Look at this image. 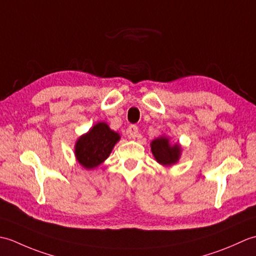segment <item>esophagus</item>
<instances>
[{"label": "esophagus", "instance_id": "1", "mask_svg": "<svg viewBox=\"0 0 256 256\" xmlns=\"http://www.w3.org/2000/svg\"><path fill=\"white\" fill-rule=\"evenodd\" d=\"M128 134L130 138H135L138 135V128L136 125H130L128 128Z\"/></svg>", "mask_w": 256, "mask_h": 256}]
</instances>
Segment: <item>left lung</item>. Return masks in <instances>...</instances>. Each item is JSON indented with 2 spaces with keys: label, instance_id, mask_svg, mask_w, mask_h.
<instances>
[{
  "label": "left lung",
  "instance_id": "8db88e82",
  "mask_svg": "<svg viewBox=\"0 0 256 256\" xmlns=\"http://www.w3.org/2000/svg\"><path fill=\"white\" fill-rule=\"evenodd\" d=\"M150 150L157 162L164 166L176 164L182 154V148L179 144H170L166 136H160L152 140Z\"/></svg>",
  "mask_w": 256,
  "mask_h": 256
}]
</instances>
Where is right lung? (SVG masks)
<instances>
[{"label": "right lung", "instance_id": "1", "mask_svg": "<svg viewBox=\"0 0 256 256\" xmlns=\"http://www.w3.org/2000/svg\"><path fill=\"white\" fill-rule=\"evenodd\" d=\"M120 140V134L112 131L104 122L96 123L78 138L74 155L79 164L86 170H92L102 164Z\"/></svg>", "mask_w": 256, "mask_h": 256}]
</instances>
